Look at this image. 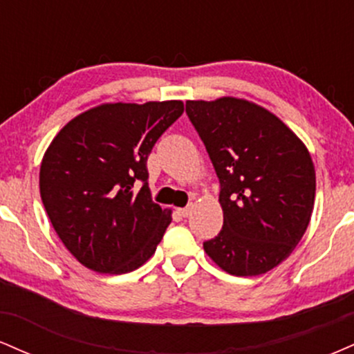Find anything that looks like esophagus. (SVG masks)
<instances>
[{"mask_svg":"<svg viewBox=\"0 0 354 354\" xmlns=\"http://www.w3.org/2000/svg\"><path fill=\"white\" fill-rule=\"evenodd\" d=\"M191 209H193V208H191V206H186V208H180V209H178V213H180L183 218H188L189 214H191Z\"/></svg>","mask_w":354,"mask_h":354,"instance_id":"1","label":"esophagus"}]
</instances>
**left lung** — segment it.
<instances>
[{"label": "left lung", "instance_id": "1", "mask_svg": "<svg viewBox=\"0 0 354 354\" xmlns=\"http://www.w3.org/2000/svg\"><path fill=\"white\" fill-rule=\"evenodd\" d=\"M219 180L223 230L203 243L226 273L258 276L291 253L310 225L315 166L303 141L268 109L225 96L186 101Z\"/></svg>", "mask_w": 354, "mask_h": 354}]
</instances>
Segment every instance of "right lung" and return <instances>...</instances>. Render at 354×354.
Returning <instances> with one entry per match:
<instances>
[{
    "label": "right lung",
    "mask_w": 354,
    "mask_h": 354,
    "mask_svg": "<svg viewBox=\"0 0 354 354\" xmlns=\"http://www.w3.org/2000/svg\"><path fill=\"white\" fill-rule=\"evenodd\" d=\"M183 111L174 100L106 103L73 118L51 141L39 193L56 234L83 266L123 274L154 254L171 209L153 203L146 161Z\"/></svg>",
    "instance_id": "add662e5"
}]
</instances>
